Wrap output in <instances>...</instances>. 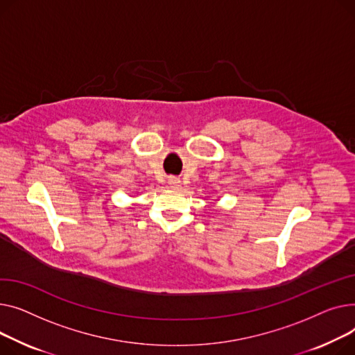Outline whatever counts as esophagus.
Segmentation results:
<instances>
[{
	"instance_id": "1",
	"label": "esophagus",
	"mask_w": 355,
	"mask_h": 355,
	"mask_svg": "<svg viewBox=\"0 0 355 355\" xmlns=\"http://www.w3.org/2000/svg\"><path fill=\"white\" fill-rule=\"evenodd\" d=\"M169 184H171V187H173V189H178V187L180 186V180L178 178H171Z\"/></svg>"
}]
</instances>
